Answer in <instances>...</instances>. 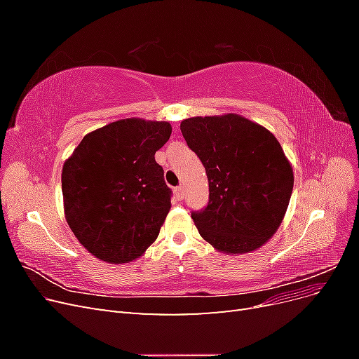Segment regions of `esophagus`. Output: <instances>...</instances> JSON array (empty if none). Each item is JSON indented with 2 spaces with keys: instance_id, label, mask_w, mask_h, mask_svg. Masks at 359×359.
I'll return each mask as SVG.
<instances>
[{
  "instance_id": "esophagus-1",
  "label": "esophagus",
  "mask_w": 359,
  "mask_h": 359,
  "mask_svg": "<svg viewBox=\"0 0 359 359\" xmlns=\"http://www.w3.org/2000/svg\"><path fill=\"white\" fill-rule=\"evenodd\" d=\"M175 196H177V199H184V186H178L177 189H175Z\"/></svg>"
}]
</instances>
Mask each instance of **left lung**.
<instances>
[{"mask_svg":"<svg viewBox=\"0 0 359 359\" xmlns=\"http://www.w3.org/2000/svg\"><path fill=\"white\" fill-rule=\"evenodd\" d=\"M180 128L210 184L206 208L191 212L201 236L227 255L262 247L283 222L293 189L276 136L236 114L187 118Z\"/></svg>","mask_w":359,"mask_h":359,"instance_id":"left-lung-1","label":"left lung"}]
</instances>
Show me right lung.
<instances>
[{
  "instance_id": "add662e5",
  "label": "right lung",
  "mask_w": 359,
  "mask_h": 359,
  "mask_svg": "<svg viewBox=\"0 0 359 359\" xmlns=\"http://www.w3.org/2000/svg\"><path fill=\"white\" fill-rule=\"evenodd\" d=\"M168 121L118 119L85 135L61 173L64 214L97 259L127 264L153 244L170 210V189L154 156Z\"/></svg>"
}]
</instances>
